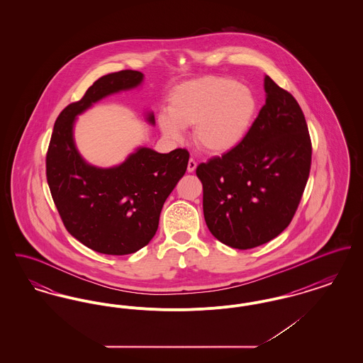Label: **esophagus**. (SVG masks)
Listing matches in <instances>:
<instances>
[{
    "instance_id": "34e87169",
    "label": "esophagus",
    "mask_w": 363,
    "mask_h": 363,
    "mask_svg": "<svg viewBox=\"0 0 363 363\" xmlns=\"http://www.w3.org/2000/svg\"><path fill=\"white\" fill-rule=\"evenodd\" d=\"M196 167H197V162L193 157H190L189 162H188V172L193 173L196 170Z\"/></svg>"
}]
</instances>
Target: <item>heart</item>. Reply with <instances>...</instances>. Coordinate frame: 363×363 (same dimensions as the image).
<instances>
[{"label": "heart", "mask_w": 363, "mask_h": 363, "mask_svg": "<svg viewBox=\"0 0 363 363\" xmlns=\"http://www.w3.org/2000/svg\"><path fill=\"white\" fill-rule=\"evenodd\" d=\"M256 111L253 94L225 77L207 76L177 86L169 113L159 123L169 138H178L182 128L194 125L196 144L208 152L222 154L246 135Z\"/></svg>", "instance_id": "obj_1"}]
</instances>
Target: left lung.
<instances>
[{
	"label": "left lung",
	"mask_w": 363,
	"mask_h": 363,
	"mask_svg": "<svg viewBox=\"0 0 363 363\" xmlns=\"http://www.w3.org/2000/svg\"><path fill=\"white\" fill-rule=\"evenodd\" d=\"M264 88L265 104L241 143L196 169L209 231L240 250L274 240L291 223L311 173L301 106L269 76Z\"/></svg>",
	"instance_id": "left-lung-1"
}]
</instances>
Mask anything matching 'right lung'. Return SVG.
Instances as JSON below:
<instances>
[{"label": "right lung", "instance_id": "1", "mask_svg": "<svg viewBox=\"0 0 363 363\" xmlns=\"http://www.w3.org/2000/svg\"><path fill=\"white\" fill-rule=\"evenodd\" d=\"M141 80L143 73L132 69L99 77L60 113L46 154L48 184L65 228L86 247L110 256L135 253L154 238L162 207L189 162L185 148L169 154L140 148L113 169H96L79 155L72 138L74 117ZM148 121H155L152 114Z\"/></svg>", "mask_w": 363, "mask_h": 363}]
</instances>
